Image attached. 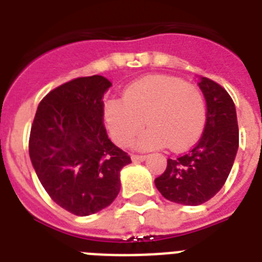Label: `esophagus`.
<instances>
[{
	"instance_id": "1",
	"label": "esophagus",
	"mask_w": 262,
	"mask_h": 262,
	"mask_svg": "<svg viewBox=\"0 0 262 262\" xmlns=\"http://www.w3.org/2000/svg\"><path fill=\"white\" fill-rule=\"evenodd\" d=\"M145 159H147L145 155H132V160L133 162H144Z\"/></svg>"
}]
</instances>
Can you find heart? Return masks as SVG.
Segmentation results:
<instances>
[{
    "instance_id": "1",
    "label": "heart",
    "mask_w": 262,
    "mask_h": 262,
    "mask_svg": "<svg viewBox=\"0 0 262 262\" xmlns=\"http://www.w3.org/2000/svg\"><path fill=\"white\" fill-rule=\"evenodd\" d=\"M103 118L111 137L126 147L143 129L135 147L151 151L170 145L183 151L200 139L207 110L199 88L174 76H147L123 91L122 99H108L103 107Z\"/></svg>"
}]
</instances>
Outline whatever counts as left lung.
<instances>
[{"mask_svg": "<svg viewBox=\"0 0 262 262\" xmlns=\"http://www.w3.org/2000/svg\"><path fill=\"white\" fill-rule=\"evenodd\" d=\"M207 103V122L201 139L185 155L167 160V168L155 179L164 199L182 205H200L223 187L239 145L235 104L219 84L200 77Z\"/></svg>", "mask_w": 262, "mask_h": 262, "instance_id": "obj_1", "label": "left lung"}]
</instances>
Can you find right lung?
<instances>
[{
  "label": "right lung",
  "instance_id": "right-lung-1",
  "mask_svg": "<svg viewBox=\"0 0 262 262\" xmlns=\"http://www.w3.org/2000/svg\"><path fill=\"white\" fill-rule=\"evenodd\" d=\"M110 80L95 75L59 85L39 103L30 158L54 203L73 215L108 207L121 189V170L132 162L111 143L103 125V96Z\"/></svg>",
  "mask_w": 262,
  "mask_h": 262
}]
</instances>
